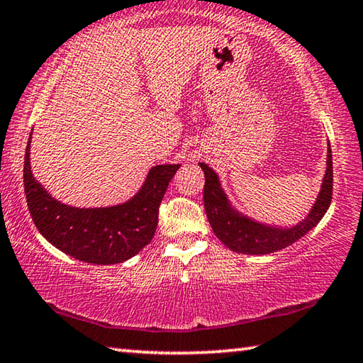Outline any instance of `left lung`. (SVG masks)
<instances>
[{"label":"left lung","instance_id":"8db88e82","mask_svg":"<svg viewBox=\"0 0 363 363\" xmlns=\"http://www.w3.org/2000/svg\"><path fill=\"white\" fill-rule=\"evenodd\" d=\"M205 173L203 203L210 225L227 248L242 255H270L290 247L320 223L330 208L333 194V158L328 143L327 169L322 179L314 205L304 219L291 225L266 224L237 210L227 196L216 171L205 163H199Z\"/></svg>","mask_w":363,"mask_h":363}]
</instances>
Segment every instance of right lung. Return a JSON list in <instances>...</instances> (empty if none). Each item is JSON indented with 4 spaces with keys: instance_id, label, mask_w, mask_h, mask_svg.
Listing matches in <instances>:
<instances>
[{
    "instance_id": "obj_1",
    "label": "right lung",
    "mask_w": 363,
    "mask_h": 363,
    "mask_svg": "<svg viewBox=\"0 0 363 363\" xmlns=\"http://www.w3.org/2000/svg\"><path fill=\"white\" fill-rule=\"evenodd\" d=\"M30 133L23 187L28 211L46 240L75 259L89 264H118L131 259L155 235L158 206L181 164H157L130 200L101 208L60 203L35 179L30 164Z\"/></svg>"
}]
</instances>
